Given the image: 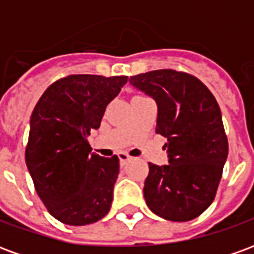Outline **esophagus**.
Listing matches in <instances>:
<instances>
[{"label":"esophagus","mask_w":254,"mask_h":254,"mask_svg":"<svg viewBox=\"0 0 254 254\" xmlns=\"http://www.w3.org/2000/svg\"><path fill=\"white\" fill-rule=\"evenodd\" d=\"M118 158H120L121 166L127 165V162L132 159V158H130V156H129V155H127V154H125V152H121V154H118Z\"/></svg>","instance_id":"esophagus-1"}]
</instances>
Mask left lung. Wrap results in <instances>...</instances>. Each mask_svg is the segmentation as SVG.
Masks as SVG:
<instances>
[{
  "label": "left lung",
  "mask_w": 254,
  "mask_h": 254,
  "mask_svg": "<svg viewBox=\"0 0 254 254\" xmlns=\"http://www.w3.org/2000/svg\"><path fill=\"white\" fill-rule=\"evenodd\" d=\"M129 83L156 102V133L167 138L169 165L148 163L147 205L166 220L197 218L212 204L229 154L218 102L198 78L173 69L136 74Z\"/></svg>",
  "instance_id": "left-lung-1"
}]
</instances>
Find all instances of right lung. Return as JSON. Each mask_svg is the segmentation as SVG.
<instances>
[{
    "label": "right lung",
    "mask_w": 254,
    "mask_h": 254,
    "mask_svg": "<svg viewBox=\"0 0 254 254\" xmlns=\"http://www.w3.org/2000/svg\"><path fill=\"white\" fill-rule=\"evenodd\" d=\"M127 81L70 74L53 83L32 111L25 163L38 196L63 223H95L110 211L120 160L91 152L87 137Z\"/></svg>",
    "instance_id": "1"
}]
</instances>
